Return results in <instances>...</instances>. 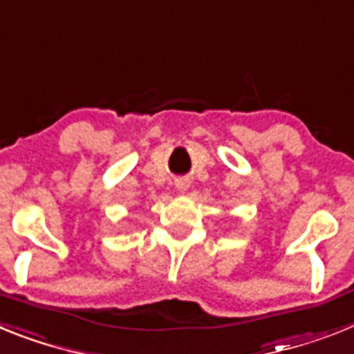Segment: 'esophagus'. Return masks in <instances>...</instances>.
I'll use <instances>...</instances> for the list:
<instances>
[{
	"mask_svg": "<svg viewBox=\"0 0 354 354\" xmlns=\"http://www.w3.org/2000/svg\"><path fill=\"white\" fill-rule=\"evenodd\" d=\"M175 187L179 193H186L189 189V180L187 179H177L175 180Z\"/></svg>",
	"mask_w": 354,
	"mask_h": 354,
	"instance_id": "obj_1",
	"label": "esophagus"
}]
</instances>
